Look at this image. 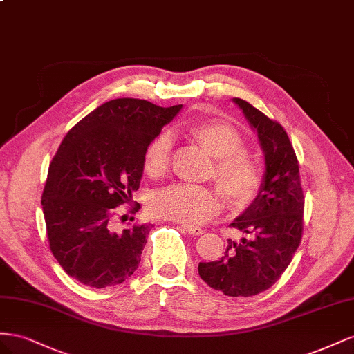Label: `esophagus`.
<instances>
[{"mask_svg": "<svg viewBox=\"0 0 354 354\" xmlns=\"http://www.w3.org/2000/svg\"><path fill=\"white\" fill-rule=\"evenodd\" d=\"M180 228H183L187 234H189V236H200V234H203L205 233V230L203 228H200V227H191V225H180Z\"/></svg>", "mask_w": 354, "mask_h": 354, "instance_id": "esophagus-1", "label": "esophagus"}]
</instances>
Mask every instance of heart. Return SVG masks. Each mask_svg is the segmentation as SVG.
I'll return each instance as SVG.
<instances>
[{"mask_svg":"<svg viewBox=\"0 0 354 354\" xmlns=\"http://www.w3.org/2000/svg\"><path fill=\"white\" fill-rule=\"evenodd\" d=\"M189 136L215 157L214 178L219 191L231 206H243L255 197L261 184V171L245 148L240 130L224 120H198L188 127ZM171 138L167 132L157 135L144 153L145 171L153 178L163 176L170 166ZM154 215L183 222L203 224L221 209L214 189L176 184L163 188L151 198Z\"/></svg>","mask_w":354,"mask_h":354,"instance_id":"obj_1","label":"heart"}]
</instances>
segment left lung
Masks as SVG:
<instances>
[{
  "instance_id": "8db88e82",
  "label": "left lung",
  "mask_w": 354,
  "mask_h": 354,
  "mask_svg": "<svg viewBox=\"0 0 354 354\" xmlns=\"http://www.w3.org/2000/svg\"><path fill=\"white\" fill-rule=\"evenodd\" d=\"M233 100L258 132L266 176L254 203L230 224L248 237L228 240L224 257L200 262L198 274L224 295L252 297L274 285L295 255L304 230V191L286 130L246 100Z\"/></svg>"
}]
</instances>
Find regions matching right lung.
I'll return each mask as SVG.
<instances>
[{
    "mask_svg": "<svg viewBox=\"0 0 354 354\" xmlns=\"http://www.w3.org/2000/svg\"><path fill=\"white\" fill-rule=\"evenodd\" d=\"M180 108L114 99L64 138L48 167L41 205L50 250L80 283L117 286L136 271L153 225L133 224L117 233L113 221L139 188L147 145ZM139 207L135 203L127 212L135 215Z\"/></svg>",
    "mask_w": 354,
    "mask_h": 354,
    "instance_id": "add662e5",
    "label": "right lung"
}]
</instances>
